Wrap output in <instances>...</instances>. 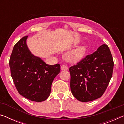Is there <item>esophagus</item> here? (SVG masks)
<instances>
[{
    "label": "esophagus",
    "mask_w": 124,
    "mask_h": 124,
    "mask_svg": "<svg viewBox=\"0 0 124 124\" xmlns=\"http://www.w3.org/2000/svg\"><path fill=\"white\" fill-rule=\"evenodd\" d=\"M61 69L62 70H66L68 69V67L65 65H62L61 66Z\"/></svg>",
    "instance_id": "esophagus-1"
}]
</instances>
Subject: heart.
I'll use <instances>...</instances> for the list:
<instances>
[{"label": "heart", "mask_w": 124, "mask_h": 124, "mask_svg": "<svg viewBox=\"0 0 124 124\" xmlns=\"http://www.w3.org/2000/svg\"><path fill=\"white\" fill-rule=\"evenodd\" d=\"M87 51V47L85 46H81L66 54L65 57L69 62H77L85 56Z\"/></svg>", "instance_id": "b5f03b06"}]
</instances>
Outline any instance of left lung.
<instances>
[{"label": "left lung", "instance_id": "8db88e82", "mask_svg": "<svg viewBox=\"0 0 124 124\" xmlns=\"http://www.w3.org/2000/svg\"><path fill=\"white\" fill-rule=\"evenodd\" d=\"M113 65L111 51L104 44L70 67L69 70L73 95L82 102L101 97L112 76Z\"/></svg>", "mask_w": 124, "mask_h": 124}]
</instances>
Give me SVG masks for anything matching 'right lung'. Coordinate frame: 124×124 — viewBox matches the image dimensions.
<instances>
[{
  "label": "right lung",
  "instance_id": "right-lung-1",
  "mask_svg": "<svg viewBox=\"0 0 124 124\" xmlns=\"http://www.w3.org/2000/svg\"><path fill=\"white\" fill-rule=\"evenodd\" d=\"M28 37H23L13 47L9 62L11 74L21 95L41 102L50 96L52 82L60 73V66L48 65L34 56L27 46Z\"/></svg>",
  "mask_w": 124,
  "mask_h": 124
}]
</instances>
